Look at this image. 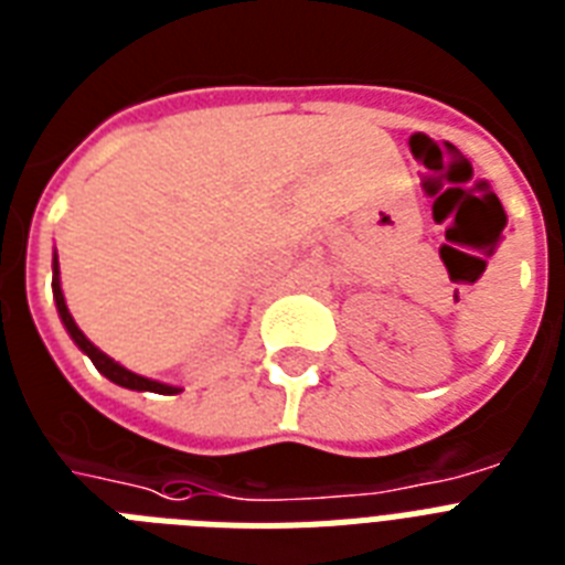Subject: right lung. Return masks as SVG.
Returning a JSON list of instances; mask_svg holds the SVG:
<instances>
[{"instance_id": "obj_1", "label": "right lung", "mask_w": 565, "mask_h": 565, "mask_svg": "<svg viewBox=\"0 0 565 565\" xmlns=\"http://www.w3.org/2000/svg\"><path fill=\"white\" fill-rule=\"evenodd\" d=\"M52 295H54V303H57V315H61L63 327L70 332V338L75 341L81 353L89 355V361L96 364V370L102 376H107L113 385H121V387H130V391H154V394H180L183 387H174V385H162V382H154V379H146L139 376V373H130L125 370L121 364L110 359V355H104L98 347H93L87 341V335L75 327V320H72L70 309H66V300H63V291H61V265H57V256L52 259Z\"/></svg>"}]
</instances>
